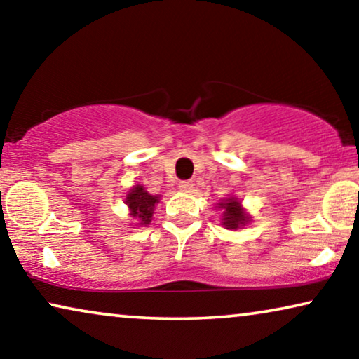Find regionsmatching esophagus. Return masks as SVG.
Instances as JSON below:
<instances>
[{
  "instance_id": "34e87169",
  "label": "esophagus",
  "mask_w": 359,
  "mask_h": 359,
  "mask_svg": "<svg viewBox=\"0 0 359 359\" xmlns=\"http://www.w3.org/2000/svg\"><path fill=\"white\" fill-rule=\"evenodd\" d=\"M193 188H194L193 181H181V183H180V189L183 191V193H191Z\"/></svg>"
}]
</instances>
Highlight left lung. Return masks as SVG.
<instances>
[{"label":"left lung","mask_w":359,"mask_h":359,"mask_svg":"<svg viewBox=\"0 0 359 359\" xmlns=\"http://www.w3.org/2000/svg\"><path fill=\"white\" fill-rule=\"evenodd\" d=\"M215 208L222 212V215H220V225L224 229L238 230L252 222V215L247 212V209L243 208L242 201L237 196H229V198L220 199Z\"/></svg>","instance_id":"obj_1"}]
</instances>
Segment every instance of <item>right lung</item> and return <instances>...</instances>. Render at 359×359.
I'll use <instances>...</instances> for the list:
<instances>
[{
    "mask_svg": "<svg viewBox=\"0 0 359 359\" xmlns=\"http://www.w3.org/2000/svg\"><path fill=\"white\" fill-rule=\"evenodd\" d=\"M160 203L158 194H150L144 184H135L126 194V204L135 227H147L155 214V205Z\"/></svg>",
    "mask_w": 359,
    "mask_h": 359,
    "instance_id": "right-lung-1",
    "label": "right lung"
}]
</instances>
